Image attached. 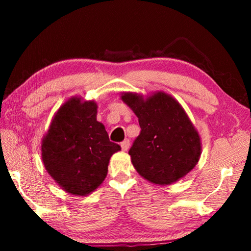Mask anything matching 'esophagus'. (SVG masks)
Wrapping results in <instances>:
<instances>
[{"label":"esophagus","instance_id":"obj_1","mask_svg":"<svg viewBox=\"0 0 251 251\" xmlns=\"http://www.w3.org/2000/svg\"><path fill=\"white\" fill-rule=\"evenodd\" d=\"M129 145H130L129 139H125V141H123V142L121 143V146H122V150H123V151H127V150H128Z\"/></svg>","mask_w":251,"mask_h":251}]
</instances>
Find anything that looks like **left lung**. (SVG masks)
<instances>
[{
	"label": "left lung",
	"mask_w": 251,
	"mask_h": 251,
	"mask_svg": "<svg viewBox=\"0 0 251 251\" xmlns=\"http://www.w3.org/2000/svg\"><path fill=\"white\" fill-rule=\"evenodd\" d=\"M122 100L136 114L141 126L128 151L139 175L152 184L168 185L196 166L201 138L176 100L163 92L146 100L125 93Z\"/></svg>",
	"instance_id": "1"
}]
</instances>
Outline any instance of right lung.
<instances>
[{
  "label": "right lung",
  "mask_w": 251,
  "mask_h": 251,
  "mask_svg": "<svg viewBox=\"0 0 251 251\" xmlns=\"http://www.w3.org/2000/svg\"><path fill=\"white\" fill-rule=\"evenodd\" d=\"M96 115L95 101L82 103L74 97L58 109L42 142L46 171L72 195L95 190L107 175L110 157L121 151Z\"/></svg>",
  "instance_id": "1"
}]
</instances>
